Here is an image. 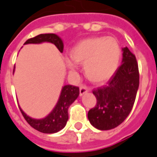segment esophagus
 <instances>
[{
    "instance_id": "1",
    "label": "esophagus",
    "mask_w": 157,
    "mask_h": 157,
    "mask_svg": "<svg viewBox=\"0 0 157 157\" xmlns=\"http://www.w3.org/2000/svg\"><path fill=\"white\" fill-rule=\"evenodd\" d=\"M89 90H90V89L86 85H81L79 87V94H80V95H83L84 93H86Z\"/></svg>"
}]
</instances>
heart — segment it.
<instances>
[{
	"label": "heart",
	"mask_w": 157,
	"mask_h": 157,
	"mask_svg": "<svg viewBox=\"0 0 157 157\" xmlns=\"http://www.w3.org/2000/svg\"><path fill=\"white\" fill-rule=\"evenodd\" d=\"M70 55L75 61L67 59L70 71H76V63L84 65L85 75L90 80L101 82L116 71L121 57V48L115 38L100 36L78 42Z\"/></svg>",
	"instance_id": "1"
}]
</instances>
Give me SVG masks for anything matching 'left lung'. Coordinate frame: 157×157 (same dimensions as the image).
Returning <instances> with one entry per match:
<instances>
[{"instance_id": "obj_1", "label": "left lung", "mask_w": 157, "mask_h": 157, "mask_svg": "<svg viewBox=\"0 0 157 157\" xmlns=\"http://www.w3.org/2000/svg\"><path fill=\"white\" fill-rule=\"evenodd\" d=\"M140 84L136 57L128 47L123 49V63L115 71L107 84L93 90L96 104L88 112L90 123L100 130L116 128L134 106Z\"/></svg>"}]
</instances>
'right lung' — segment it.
I'll list each match as a JSON object with an SVG mask.
<instances>
[{"label":"right lung","mask_w":157,"mask_h":157,"mask_svg":"<svg viewBox=\"0 0 157 157\" xmlns=\"http://www.w3.org/2000/svg\"><path fill=\"white\" fill-rule=\"evenodd\" d=\"M51 42L56 46L61 52H63V43L62 40L55 34H41L35 37L30 38L24 44H39L42 42ZM79 89L73 85H65L62 90V93L57 104L48 116L44 119H33L28 117L24 112L20 111L24 119L34 129L44 134H53L63 129L68 120V107L78 96Z\"/></svg>","instance_id":"add662e5"}]
</instances>
